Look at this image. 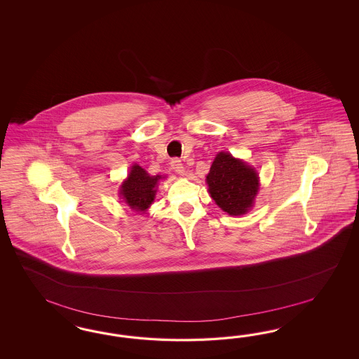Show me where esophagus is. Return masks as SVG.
Wrapping results in <instances>:
<instances>
[{
	"label": "esophagus",
	"mask_w": 359,
	"mask_h": 359,
	"mask_svg": "<svg viewBox=\"0 0 359 359\" xmlns=\"http://www.w3.org/2000/svg\"><path fill=\"white\" fill-rule=\"evenodd\" d=\"M171 167H172V170H174L176 174L184 175V167H183V163H182L180 159H177V158L172 159V161H171Z\"/></svg>",
	"instance_id": "1"
}]
</instances>
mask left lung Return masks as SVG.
<instances>
[{
	"label": "left lung",
	"mask_w": 359,
	"mask_h": 359,
	"mask_svg": "<svg viewBox=\"0 0 359 359\" xmlns=\"http://www.w3.org/2000/svg\"><path fill=\"white\" fill-rule=\"evenodd\" d=\"M207 183L212 198L230 216L245 215L252 207L259 187L257 172L228 152L217 154Z\"/></svg>",
	"instance_id": "1"
}]
</instances>
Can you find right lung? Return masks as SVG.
<instances>
[{"label":"right lung","mask_w":359,"mask_h":359,"mask_svg":"<svg viewBox=\"0 0 359 359\" xmlns=\"http://www.w3.org/2000/svg\"><path fill=\"white\" fill-rule=\"evenodd\" d=\"M161 176H150L140 165H133L128 180L121 185V195L125 203L137 212H143L150 207L155 197V185Z\"/></svg>","instance_id":"right-lung-1"}]
</instances>
